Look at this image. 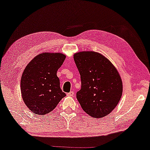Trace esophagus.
I'll return each instance as SVG.
<instances>
[{
    "label": "esophagus",
    "mask_w": 150,
    "mask_h": 150,
    "mask_svg": "<svg viewBox=\"0 0 150 150\" xmlns=\"http://www.w3.org/2000/svg\"><path fill=\"white\" fill-rule=\"evenodd\" d=\"M67 96H73L74 92H73V91H70V92L67 93Z\"/></svg>",
    "instance_id": "obj_1"
}]
</instances>
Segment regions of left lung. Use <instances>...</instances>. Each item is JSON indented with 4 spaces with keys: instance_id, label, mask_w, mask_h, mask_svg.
Listing matches in <instances>:
<instances>
[{
    "instance_id": "8db88e82",
    "label": "left lung",
    "mask_w": 150,
    "mask_h": 150,
    "mask_svg": "<svg viewBox=\"0 0 150 150\" xmlns=\"http://www.w3.org/2000/svg\"><path fill=\"white\" fill-rule=\"evenodd\" d=\"M81 78L76 96L83 110L93 118L109 115L120 102L122 82L116 68L107 58L95 52L74 54Z\"/></svg>"
}]
</instances>
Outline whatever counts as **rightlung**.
Instances as JSON below:
<instances>
[{"instance_id": "obj_1", "label": "right lung", "mask_w": 150, "mask_h": 150, "mask_svg": "<svg viewBox=\"0 0 150 150\" xmlns=\"http://www.w3.org/2000/svg\"><path fill=\"white\" fill-rule=\"evenodd\" d=\"M66 56L61 53H42L34 57L23 70L21 91L23 102L35 115L53 110L66 93L57 75Z\"/></svg>"}]
</instances>
